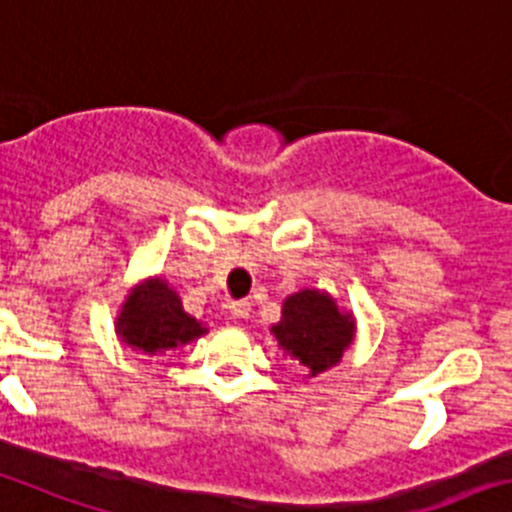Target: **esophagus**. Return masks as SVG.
<instances>
[{"instance_id": "34e87169", "label": "esophagus", "mask_w": 512, "mask_h": 512, "mask_svg": "<svg viewBox=\"0 0 512 512\" xmlns=\"http://www.w3.org/2000/svg\"><path fill=\"white\" fill-rule=\"evenodd\" d=\"M226 309H228V314L233 316V319H246V316H248V301H228Z\"/></svg>"}]
</instances>
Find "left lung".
<instances>
[{"label":"left lung","mask_w":512,"mask_h":512,"mask_svg":"<svg viewBox=\"0 0 512 512\" xmlns=\"http://www.w3.org/2000/svg\"><path fill=\"white\" fill-rule=\"evenodd\" d=\"M279 347L296 359L309 377L332 369L354 342V316L319 289L291 294L281 309V321L271 326Z\"/></svg>","instance_id":"obj_1"}]
</instances>
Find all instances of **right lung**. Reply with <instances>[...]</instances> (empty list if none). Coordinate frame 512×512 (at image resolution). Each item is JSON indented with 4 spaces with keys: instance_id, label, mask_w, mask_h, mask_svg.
Here are the masks:
<instances>
[{
    "instance_id": "right-lung-1",
    "label": "right lung",
    "mask_w": 512,
    "mask_h": 512,
    "mask_svg": "<svg viewBox=\"0 0 512 512\" xmlns=\"http://www.w3.org/2000/svg\"><path fill=\"white\" fill-rule=\"evenodd\" d=\"M115 332L128 347L153 357L203 337L208 329L186 314L180 296L163 279H148L125 299Z\"/></svg>"
}]
</instances>
